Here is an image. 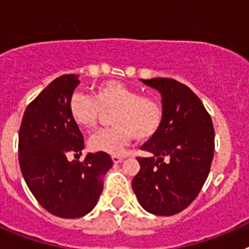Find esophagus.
I'll list each match as a JSON object with an SVG mask.
<instances>
[{
  "label": "esophagus",
  "instance_id": "obj_1",
  "mask_svg": "<svg viewBox=\"0 0 249 249\" xmlns=\"http://www.w3.org/2000/svg\"><path fill=\"white\" fill-rule=\"evenodd\" d=\"M112 160H113L114 163H121V162L123 160V157H122V156L114 155V156H112Z\"/></svg>",
  "mask_w": 249,
  "mask_h": 249
}]
</instances>
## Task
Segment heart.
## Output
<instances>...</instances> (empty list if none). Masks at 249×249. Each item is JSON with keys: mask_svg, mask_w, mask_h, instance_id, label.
I'll return each instance as SVG.
<instances>
[{"mask_svg": "<svg viewBox=\"0 0 249 249\" xmlns=\"http://www.w3.org/2000/svg\"><path fill=\"white\" fill-rule=\"evenodd\" d=\"M111 128L94 133L89 148L118 155L135 137L147 141L158 132L162 123V106L151 96L118 81H106L96 86L93 97L76 92L68 102V112L77 126L91 131L97 126L102 112H111Z\"/></svg>", "mask_w": 249, "mask_h": 249, "instance_id": "b5f03b06", "label": "heart"}]
</instances>
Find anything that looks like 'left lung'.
<instances>
[{
  "label": "left lung",
  "instance_id": "1",
  "mask_svg": "<svg viewBox=\"0 0 249 249\" xmlns=\"http://www.w3.org/2000/svg\"><path fill=\"white\" fill-rule=\"evenodd\" d=\"M162 96V123L141 149L151 157H137L140 172L132 188L140 204L157 215H173L198 196L211 169L214 129L197 94L172 78L142 80Z\"/></svg>",
  "mask_w": 249,
  "mask_h": 249
}]
</instances>
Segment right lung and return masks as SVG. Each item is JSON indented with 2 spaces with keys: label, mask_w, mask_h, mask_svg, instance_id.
<instances>
[{
  "label": "right lung",
  "mask_w": 249,
  "mask_h": 249,
  "mask_svg": "<svg viewBox=\"0 0 249 249\" xmlns=\"http://www.w3.org/2000/svg\"><path fill=\"white\" fill-rule=\"evenodd\" d=\"M80 83L77 74L57 77L26 108L18 133V160L28 188L38 203L61 218L91 212L112 167L105 152L89 153L85 160L68 155L85 148L80 128L68 112V102Z\"/></svg>",
  "instance_id": "add662e5"
}]
</instances>
